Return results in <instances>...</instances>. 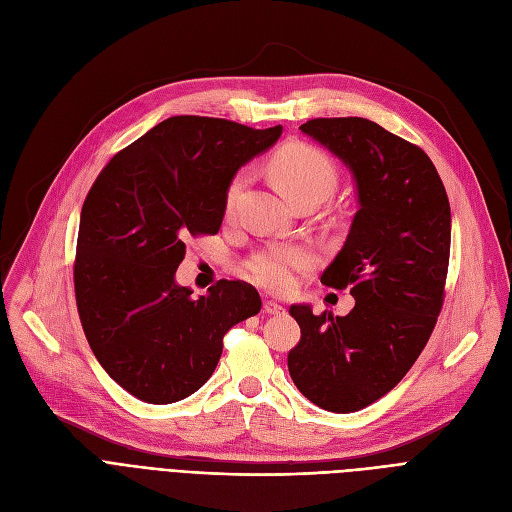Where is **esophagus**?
<instances>
[{"label":"esophagus","mask_w":512,"mask_h":512,"mask_svg":"<svg viewBox=\"0 0 512 512\" xmlns=\"http://www.w3.org/2000/svg\"><path fill=\"white\" fill-rule=\"evenodd\" d=\"M264 313L279 315V313H284V307H281L277 301H264Z\"/></svg>","instance_id":"1"}]
</instances>
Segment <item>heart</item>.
<instances>
[{
    "label": "heart",
    "mask_w": 512,
    "mask_h": 512,
    "mask_svg": "<svg viewBox=\"0 0 512 512\" xmlns=\"http://www.w3.org/2000/svg\"><path fill=\"white\" fill-rule=\"evenodd\" d=\"M269 171L277 188L294 203L303 197H328L339 182V173L330 156L305 142L281 146L269 161ZM248 182V173L239 171L226 186L224 205L231 214L241 190ZM315 256L305 245H275L262 250L245 264V275L254 284L271 292H286L294 284V275L313 267Z\"/></svg>",
    "instance_id": "heart-1"
}]
</instances>
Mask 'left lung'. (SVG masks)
Listing matches in <instances>:
<instances>
[{"label": "left lung", "mask_w": 512, "mask_h": 512, "mask_svg": "<svg viewBox=\"0 0 512 512\" xmlns=\"http://www.w3.org/2000/svg\"><path fill=\"white\" fill-rule=\"evenodd\" d=\"M301 131L354 173L360 209L322 284L349 286L356 307L334 317L292 305L301 341L288 370L317 407L354 413L396 387L430 339L445 298L451 209L428 154L377 122L313 118Z\"/></svg>", "instance_id": "1"}]
</instances>
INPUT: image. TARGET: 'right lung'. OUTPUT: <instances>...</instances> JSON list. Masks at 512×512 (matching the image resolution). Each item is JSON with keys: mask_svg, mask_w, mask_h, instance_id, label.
I'll list each match as a JSON object with an SVG mask.
<instances>
[{"mask_svg": "<svg viewBox=\"0 0 512 512\" xmlns=\"http://www.w3.org/2000/svg\"><path fill=\"white\" fill-rule=\"evenodd\" d=\"M281 135L224 118L171 116L120 150L80 214L74 286L95 358L150 404L178 402L214 373L224 334L260 311L245 281L205 296L175 284L186 241L216 235L226 186Z\"/></svg>", "mask_w": 512, "mask_h": 512, "instance_id": "add662e5", "label": "right lung"}]
</instances>
